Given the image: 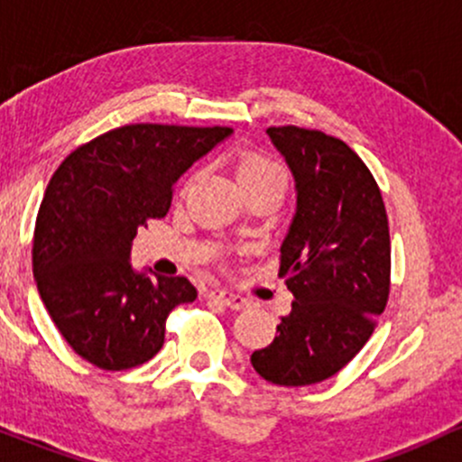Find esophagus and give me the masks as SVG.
<instances>
[{"instance_id": "1", "label": "esophagus", "mask_w": 462, "mask_h": 462, "mask_svg": "<svg viewBox=\"0 0 462 462\" xmlns=\"http://www.w3.org/2000/svg\"><path fill=\"white\" fill-rule=\"evenodd\" d=\"M209 299L220 300L222 305H226V308H231V310H245L248 305V300L245 297H240V294L226 292V290H211Z\"/></svg>"}]
</instances>
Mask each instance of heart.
I'll return each instance as SVG.
<instances>
[{"label": "heart", "instance_id": "obj_1", "mask_svg": "<svg viewBox=\"0 0 462 462\" xmlns=\"http://www.w3.org/2000/svg\"><path fill=\"white\" fill-rule=\"evenodd\" d=\"M236 176L240 180L242 188H253V185L268 183V180L283 179L282 168L277 163L271 162L268 157L259 152H246L237 159L236 163Z\"/></svg>", "mask_w": 462, "mask_h": 462}]
</instances>
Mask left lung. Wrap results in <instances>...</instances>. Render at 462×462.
<instances>
[{
	"instance_id": "left-lung-1",
	"label": "left lung",
	"mask_w": 462,
	"mask_h": 462,
	"mask_svg": "<svg viewBox=\"0 0 462 462\" xmlns=\"http://www.w3.org/2000/svg\"><path fill=\"white\" fill-rule=\"evenodd\" d=\"M297 188L279 257L292 312L251 365L279 386L336 375L375 329L391 290V236L382 191L365 162L340 139L299 126H271Z\"/></svg>"
}]
</instances>
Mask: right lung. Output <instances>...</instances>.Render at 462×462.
Segmentation results:
<instances>
[{
    "instance_id": "obj_1",
    "label": "right lung",
    "mask_w": 462,
    "mask_h": 462,
    "mask_svg": "<svg viewBox=\"0 0 462 462\" xmlns=\"http://www.w3.org/2000/svg\"><path fill=\"white\" fill-rule=\"evenodd\" d=\"M231 133L128 124L82 143L51 176L34 226L36 288L67 345L97 369L157 356L170 312L196 299L189 279L134 271L133 237L168 214L180 174Z\"/></svg>"
}]
</instances>
